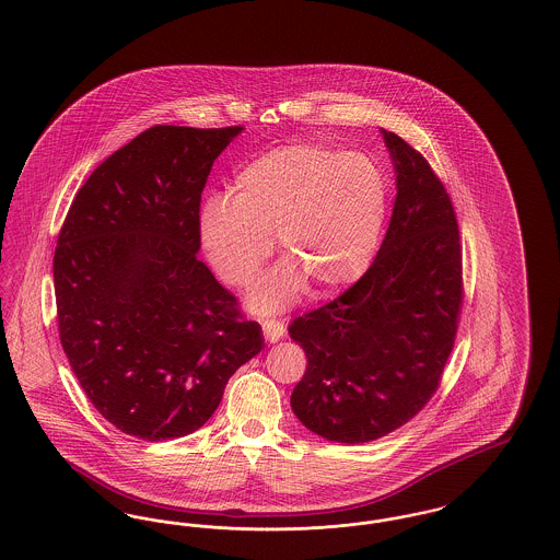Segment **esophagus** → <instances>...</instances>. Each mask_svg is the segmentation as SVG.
<instances>
[{
  "mask_svg": "<svg viewBox=\"0 0 560 560\" xmlns=\"http://www.w3.org/2000/svg\"><path fill=\"white\" fill-rule=\"evenodd\" d=\"M262 331H265V338H267V342H270V345L279 342L285 336V327H283L281 320H262Z\"/></svg>",
  "mask_w": 560,
  "mask_h": 560,
  "instance_id": "34e87169",
  "label": "esophagus"
}]
</instances>
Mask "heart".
<instances>
[{"mask_svg": "<svg viewBox=\"0 0 560 560\" xmlns=\"http://www.w3.org/2000/svg\"><path fill=\"white\" fill-rule=\"evenodd\" d=\"M388 212V185L375 161L327 144H285L247 161L231 197L210 199L199 240L215 272L249 288L270 256L283 258L249 295L270 315L308 288L313 298L347 290L370 268Z\"/></svg>", "mask_w": 560, "mask_h": 560, "instance_id": "1", "label": "heart"}]
</instances>
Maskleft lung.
<instances>
[{"label":"left lung","mask_w":560,"mask_h":560,"mask_svg":"<svg viewBox=\"0 0 560 560\" xmlns=\"http://www.w3.org/2000/svg\"><path fill=\"white\" fill-rule=\"evenodd\" d=\"M397 174L386 237L368 272L290 325L308 368L295 418L327 441L368 443L407 424L434 395L462 306L452 199L428 161L382 130Z\"/></svg>","instance_id":"obj_1"}]
</instances>
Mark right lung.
Returning a JSON list of instances; mask_svg holds the SVG:
<instances>
[{
	"label": "right lung",
	"instance_id": "add662e5",
	"mask_svg": "<svg viewBox=\"0 0 560 560\" xmlns=\"http://www.w3.org/2000/svg\"><path fill=\"white\" fill-rule=\"evenodd\" d=\"M243 132L153 126L80 188L54 252L60 345L83 393L124 434L199 430L262 329L241 319L197 252L213 161Z\"/></svg>",
	"mask_w": 560,
	"mask_h": 560
}]
</instances>
